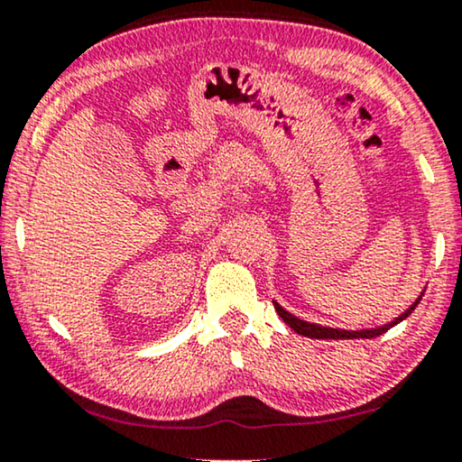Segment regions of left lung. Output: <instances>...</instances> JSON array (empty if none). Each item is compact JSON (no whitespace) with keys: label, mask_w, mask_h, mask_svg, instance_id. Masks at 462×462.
I'll return each mask as SVG.
<instances>
[{"label":"left lung","mask_w":462,"mask_h":462,"mask_svg":"<svg viewBox=\"0 0 462 462\" xmlns=\"http://www.w3.org/2000/svg\"><path fill=\"white\" fill-rule=\"evenodd\" d=\"M422 296V292H420ZM420 296L416 299L412 305H410L406 311H403L400 318H395L393 321H389V324L384 326H376V328H364V330H343V328H326V326H319V324H311V321H305L300 318H296V315H292L290 311H286L280 302L273 300L275 305V311L280 318L286 321V324L292 328V330L296 334H302V337H309V338H334V340H343V338H374V337H381V334H384L387 330H391V328L400 324V321H403L408 318L410 313L414 311L416 305H419Z\"/></svg>","instance_id":"1"}]
</instances>
